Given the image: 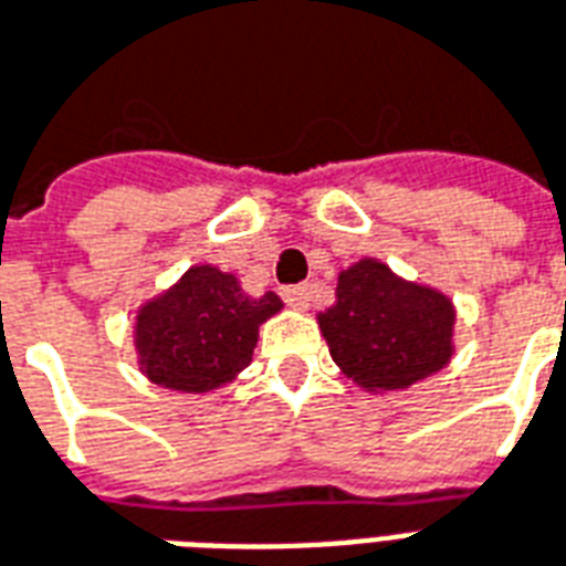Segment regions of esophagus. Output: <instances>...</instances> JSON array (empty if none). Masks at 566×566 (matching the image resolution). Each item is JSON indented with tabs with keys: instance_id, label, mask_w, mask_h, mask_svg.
Here are the masks:
<instances>
[{
	"instance_id": "obj_1",
	"label": "esophagus",
	"mask_w": 566,
	"mask_h": 566,
	"mask_svg": "<svg viewBox=\"0 0 566 566\" xmlns=\"http://www.w3.org/2000/svg\"><path fill=\"white\" fill-rule=\"evenodd\" d=\"M282 296H284V303L291 305V308L305 312V308H308V296H312V291H308V284H294V287H284Z\"/></svg>"
}]
</instances>
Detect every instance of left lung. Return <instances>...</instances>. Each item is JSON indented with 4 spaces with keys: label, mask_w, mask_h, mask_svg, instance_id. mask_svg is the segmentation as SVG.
<instances>
[{
    "label": "left lung",
    "mask_w": 566,
    "mask_h": 566,
    "mask_svg": "<svg viewBox=\"0 0 566 566\" xmlns=\"http://www.w3.org/2000/svg\"><path fill=\"white\" fill-rule=\"evenodd\" d=\"M342 375L366 392H401L441 371L455 354V305L408 282L378 258L338 272L336 303L317 315Z\"/></svg>",
    "instance_id": "8db88e82"
}]
</instances>
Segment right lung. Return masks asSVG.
<instances>
[{"label": "right lung", "mask_w": 566, "mask_h": 566, "mask_svg": "<svg viewBox=\"0 0 566 566\" xmlns=\"http://www.w3.org/2000/svg\"><path fill=\"white\" fill-rule=\"evenodd\" d=\"M282 308L272 291L254 300L233 272L195 263L137 308V366L155 387L188 396L216 392L249 368L261 324Z\"/></svg>", "instance_id": "1"}]
</instances>
